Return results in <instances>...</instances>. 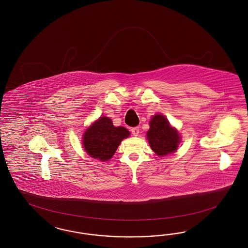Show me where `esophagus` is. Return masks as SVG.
Wrapping results in <instances>:
<instances>
[{"label": "esophagus", "instance_id": "1", "mask_svg": "<svg viewBox=\"0 0 248 248\" xmlns=\"http://www.w3.org/2000/svg\"><path fill=\"white\" fill-rule=\"evenodd\" d=\"M131 133L133 134V135H135V136H137V135H138V134H139V128H131Z\"/></svg>", "mask_w": 248, "mask_h": 248}]
</instances>
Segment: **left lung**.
<instances>
[{
    "label": "left lung",
    "mask_w": 248,
    "mask_h": 248,
    "mask_svg": "<svg viewBox=\"0 0 248 248\" xmlns=\"http://www.w3.org/2000/svg\"><path fill=\"white\" fill-rule=\"evenodd\" d=\"M149 124L150 129L146 137L152 150L157 155L165 156L177 150L181 142L180 135L163 114L154 115Z\"/></svg>",
    "instance_id": "1"
}]
</instances>
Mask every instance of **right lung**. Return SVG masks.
Returning a JSON list of instances; mask_svg holds the SVG:
<instances>
[{"label":"right lung","mask_w":248,"mask_h":248,"mask_svg":"<svg viewBox=\"0 0 248 248\" xmlns=\"http://www.w3.org/2000/svg\"><path fill=\"white\" fill-rule=\"evenodd\" d=\"M130 132L123 126H113L109 117H100L83 135V145L91 157L108 161L113 157L122 140L127 138Z\"/></svg>","instance_id":"obj_1"}]
</instances>
